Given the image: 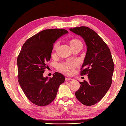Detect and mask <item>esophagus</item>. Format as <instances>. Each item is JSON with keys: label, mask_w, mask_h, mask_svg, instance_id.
<instances>
[{"label": "esophagus", "mask_w": 126, "mask_h": 126, "mask_svg": "<svg viewBox=\"0 0 126 126\" xmlns=\"http://www.w3.org/2000/svg\"><path fill=\"white\" fill-rule=\"evenodd\" d=\"M71 80H73V79L69 78V77H66L65 78V81H71Z\"/></svg>", "instance_id": "34e87169"}]
</instances>
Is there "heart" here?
Here are the masks:
<instances>
[{"label": "heart", "instance_id": "1", "mask_svg": "<svg viewBox=\"0 0 126 126\" xmlns=\"http://www.w3.org/2000/svg\"><path fill=\"white\" fill-rule=\"evenodd\" d=\"M80 42L77 39H72L70 41V45L71 46L72 45L76 43ZM57 47V44H56L54 46V48ZM77 65V62H65L61 63L58 65V68L62 70L63 72L67 74H71L73 73L74 68Z\"/></svg>", "mask_w": 126, "mask_h": 126}]
</instances>
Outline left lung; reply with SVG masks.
Returning a JSON list of instances; mask_svg holds the SVG:
<instances>
[{
	"instance_id": "1",
	"label": "left lung",
	"mask_w": 126,
	"mask_h": 126,
	"mask_svg": "<svg viewBox=\"0 0 126 126\" xmlns=\"http://www.w3.org/2000/svg\"><path fill=\"white\" fill-rule=\"evenodd\" d=\"M81 36L87 47L81 75L88 74V81L79 82L76 97L85 106H92L102 98L110 88L114 65L110 49L97 33L86 26L69 29Z\"/></svg>"
}]
</instances>
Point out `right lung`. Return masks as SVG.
<instances>
[{
    "instance_id": "right-lung-1",
    "label": "right lung",
    "mask_w": 126,
    "mask_h": 126,
    "mask_svg": "<svg viewBox=\"0 0 126 126\" xmlns=\"http://www.w3.org/2000/svg\"><path fill=\"white\" fill-rule=\"evenodd\" d=\"M67 33L62 29L43 30L25 42L18 55L19 83L26 97L36 105L45 106L51 103L60 85L65 81L64 76L57 72L52 78L44 77L43 73L53 44Z\"/></svg>"
}]
</instances>
